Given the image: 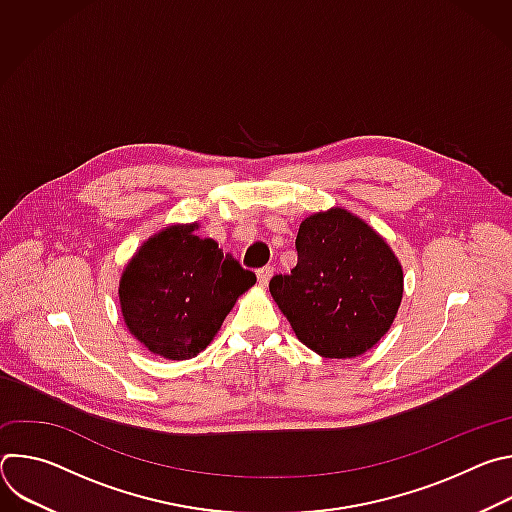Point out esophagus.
Masks as SVG:
<instances>
[{"label": "esophagus", "instance_id": "1", "mask_svg": "<svg viewBox=\"0 0 512 512\" xmlns=\"http://www.w3.org/2000/svg\"><path fill=\"white\" fill-rule=\"evenodd\" d=\"M271 275H273V267H271V265H267V267H261V269L257 271V281H259V287H267V283H269Z\"/></svg>", "mask_w": 512, "mask_h": 512}]
</instances>
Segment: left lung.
Instances as JSON below:
<instances>
[{"label":"left lung","instance_id":"left-lung-1","mask_svg":"<svg viewBox=\"0 0 512 512\" xmlns=\"http://www.w3.org/2000/svg\"><path fill=\"white\" fill-rule=\"evenodd\" d=\"M298 265L269 291L298 340L324 358H356L391 328L403 298V267L360 216L332 206L306 216Z\"/></svg>","mask_w":512,"mask_h":512}]
</instances>
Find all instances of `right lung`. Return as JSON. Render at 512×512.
Here are the masks:
<instances>
[{
    "label": "right lung",
    "instance_id": "1",
    "mask_svg": "<svg viewBox=\"0 0 512 512\" xmlns=\"http://www.w3.org/2000/svg\"><path fill=\"white\" fill-rule=\"evenodd\" d=\"M198 223L170 225L145 239L119 279V306L131 336L156 356L202 352L237 300L257 281Z\"/></svg>",
    "mask_w": 512,
    "mask_h": 512
}]
</instances>
